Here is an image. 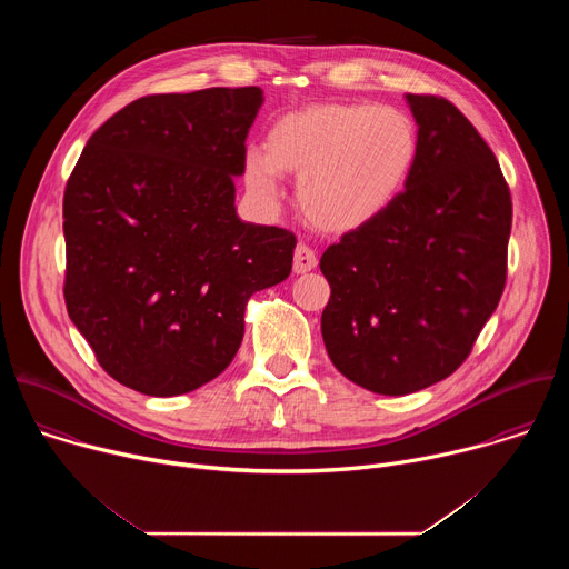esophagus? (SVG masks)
Segmentation results:
<instances>
[{
    "label": "esophagus",
    "mask_w": 569,
    "mask_h": 569,
    "mask_svg": "<svg viewBox=\"0 0 569 569\" xmlns=\"http://www.w3.org/2000/svg\"><path fill=\"white\" fill-rule=\"evenodd\" d=\"M292 266H295V272H297V274H303V272L315 270V268H317V254H315V250L308 248L306 242H299L297 250H295Z\"/></svg>",
    "instance_id": "1"
}]
</instances>
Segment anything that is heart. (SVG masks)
Instances as JSON below:
<instances>
[{"instance_id":"1","label":"heart","mask_w":569,"mask_h":569,"mask_svg":"<svg viewBox=\"0 0 569 569\" xmlns=\"http://www.w3.org/2000/svg\"><path fill=\"white\" fill-rule=\"evenodd\" d=\"M421 150L417 121L400 108L319 103L274 119L263 152L246 157L250 191L268 204L281 198V173H297L306 218L329 231H351L387 211L412 178Z\"/></svg>"}]
</instances>
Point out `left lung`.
<instances>
[{
  "mask_svg": "<svg viewBox=\"0 0 569 569\" xmlns=\"http://www.w3.org/2000/svg\"><path fill=\"white\" fill-rule=\"evenodd\" d=\"M421 150L402 193L319 259L321 338L356 385L402 396L470 356L507 283L511 191L493 150L443 97L408 94Z\"/></svg>",
  "mask_w": 569,
  "mask_h": 569,
  "instance_id": "8db88e82",
  "label": "left lung"
}]
</instances>
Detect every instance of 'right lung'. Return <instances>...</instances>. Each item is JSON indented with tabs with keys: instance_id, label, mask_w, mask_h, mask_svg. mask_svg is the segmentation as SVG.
<instances>
[{
	"instance_id": "right-lung-1",
	"label": "right lung",
	"mask_w": 569,
	"mask_h": 569,
	"mask_svg": "<svg viewBox=\"0 0 569 569\" xmlns=\"http://www.w3.org/2000/svg\"><path fill=\"white\" fill-rule=\"evenodd\" d=\"M261 103L259 88L141 97L88 139L67 180L64 306L134 391L178 396L222 373L248 299L292 270L295 233L233 207Z\"/></svg>"
}]
</instances>
